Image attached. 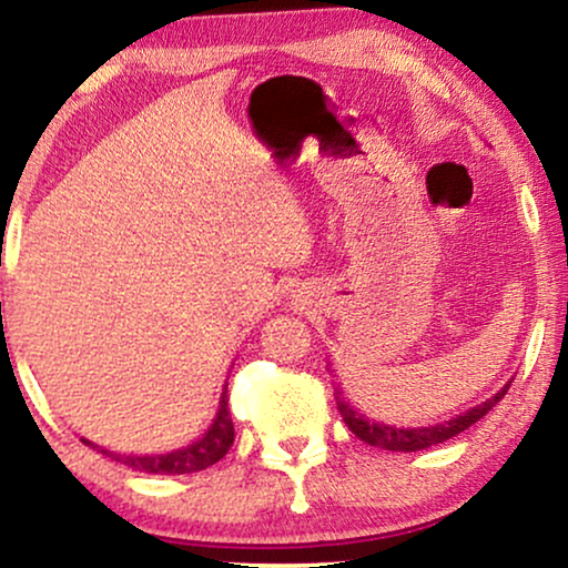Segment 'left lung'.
<instances>
[{
    "instance_id": "left-lung-1",
    "label": "left lung",
    "mask_w": 568,
    "mask_h": 568,
    "mask_svg": "<svg viewBox=\"0 0 568 568\" xmlns=\"http://www.w3.org/2000/svg\"><path fill=\"white\" fill-rule=\"evenodd\" d=\"M507 390H509V385H504L501 390L494 395V398L480 403V406L465 410V414L449 418V422H445V424L422 426V429H395V426L377 424V422H372V418H364L359 410H354L344 398H338V395H336V400H338V410H341V416H344L346 426L362 442H367V445L379 447V449H390V453H416V449L434 447V445H439V442L453 439L455 434L468 429V426L476 424L478 418H484L488 410H491L496 403L507 395Z\"/></svg>"
}]
</instances>
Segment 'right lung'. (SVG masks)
Returning <instances> with one entry per match:
<instances>
[{
	"label": "right lung",
	"instance_id": "right-lung-1",
	"mask_svg": "<svg viewBox=\"0 0 568 568\" xmlns=\"http://www.w3.org/2000/svg\"><path fill=\"white\" fill-rule=\"evenodd\" d=\"M84 445H90L88 439H82ZM235 442V426H232V416H230V406H227V385H224L222 400H220V410H216L214 424L209 426V432L193 445L175 449V453L168 455H119L111 453V449L100 447V453L105 457H111L115 463L129 465L139 473H160V476H183V473H199L206 470L209 465L220 463L227 449ZM95 447V445H92Z\"/></svg>",
	"mask_w": 568,
	"mask_h": 568
}]
</instances>
